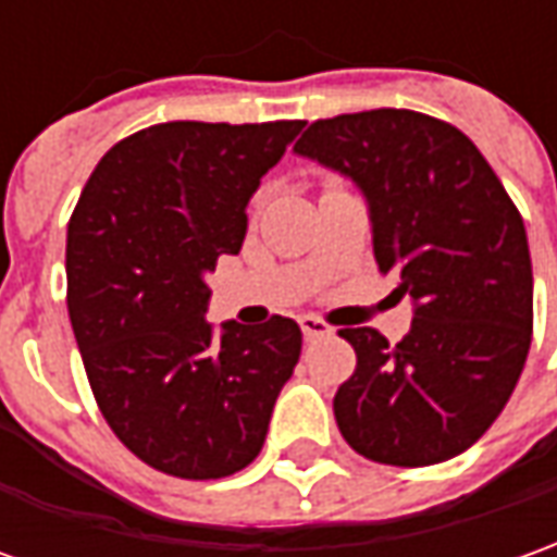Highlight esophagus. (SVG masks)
I'll list each match as a JSON object with an SVG mask.
<instances>
[{
  "mask_svg": "<svg viewBox=\"0 0 557 557\" xmlns=\"http://www.w3.org/2000/svg\"><path fill=\"white\" fill-rule=\"evenodd\" d=\"M298 326H301V332H305V338H323V335H329V332H332V329H329V323H323V320H320V317H301V320H298Z\"/></svg>",
  "mask_w": 557,
  "mask_h": 557,
  "instance_id": "esophagus-1",
  "label": "esophagus"
}]
</instances>
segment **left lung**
<instances>
[{
  "label": "left lung",
  "instance_id": "obj_1",
  "mask_svg": "<svg viewBox=\"0 0 557 557\" xmlns=\"http://www.w3.org/2000/svg\"><path fill=\"white\" fill-rule=\"evenodd\" d=\"M295 151L362 188L377 268L414 301L396 347L377 329L338 332L357 350L332 403L344 442L389 467L451 460L497 421L531 350L518 207L467 134L411 109L313 121Z\"/></svg>",
  "mask_w": 557,
  "mask_h": 557
}]
</instances>
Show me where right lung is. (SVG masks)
<instances>
[{
  "label": "right lung",
  "instance_id": "add662e5",
  "mask_svg": "<svg viewBox=\"0 0 557 557\" xmlns=\"http://www.w3.org/2000/svg\"><path fill=\"white\" fill-rule=\"evenodd\" d=\"M305 121H168L100 158L66 228V308L94 399L143 463L207 482L264 445L301 329L203 320L219 256H237L247 203Z\"/></svg>",
  "mask_w": 557,
  "mask_h": 557
}]
</instances>
